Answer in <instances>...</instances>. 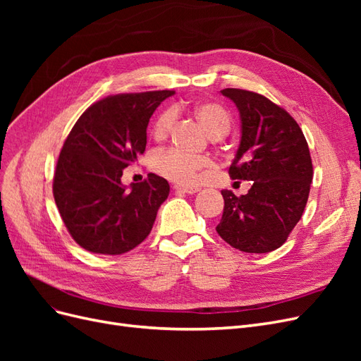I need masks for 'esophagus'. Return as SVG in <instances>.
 I'll use <instances>...</instances> for the list:
<instances>
[{"mask_svg":"<svg viewBox=\"0 0 361 361\" xmlns=\"http://www.w3.org/2000/svg\"><path fill=\"white\" fill-rule=\"evenodd\" d=\"M173 188H174V191L183 192V194H194V192H197V191H199V188H197V187H190V185H180V183L174 185Z\"/></svg>","mask_w":361,"mask_h":361,"instance_id":"esophagus-1","label":"esophagus"}]
</instances>
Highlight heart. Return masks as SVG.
<instances>
[{"label":"heart","mask_w":361,"mask_h":361,"mask_svg":"<svg viewBox=\"0 0 361 361\" xmlns=\"http://www.w3.org/2000/svg\"><path fill=\"white\" fill-rule=\"evenodd\" d=\"M192 116L199 120V123L206 129L211 138L224 137L232 126V117L221 105L215 102H199L192 106ZM176 122V110L169 108L162 111L154 128V134L158 140L166 138ZM150 167L161 176L174 182L190 183L194 182L199 173L203 170H209L212 162L206 158L187 157L178 150L166 149L158 150L152 155Z\"/></svg>","instance_id":"1"}]
</instances>
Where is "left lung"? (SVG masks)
Wrapping results in <instances>:
<instances>
[{"label": "left lung", "mask_w": 361, "mask_h": 361, "mask_svg": "<svg viewBox=\"0 0 361 361\" xmlns=\"http://www.w3.org/2000/svg\"><path fill=\"white\" fill-rule=\"evenodd\" d=\"M241 118V140L228 167L233 180H253L245 195L224 190L216 232L245 253L285 244L309 199L313 167L307 141L292 116L255 92L224 89Z\"/></svg>", "instance_id": "left-lung-1"}]
</instances>
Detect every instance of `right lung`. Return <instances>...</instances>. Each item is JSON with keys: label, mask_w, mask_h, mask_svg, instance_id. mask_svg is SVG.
I'll list each match as a JSON object with an SVG mask.
<instances>
[{"label": "right lung", "mask_w": 361, "mask_h": 361, "mask_svg": "<svg viewBox=\"0 0 361 361\" xmlns=\"http://www.w3.org/2000/svg\"><path fill=\"white\" fill-rule=\"evenodd\" d=\"M173 90L105 97L82 113L64 141L54 174V199L76 244L97 255H123L150 233L169 182L149 173L122 183L123 170L143 155L147 125Z\"/></svg>", "instance_id": "right-lung-1"}]
</instances>
